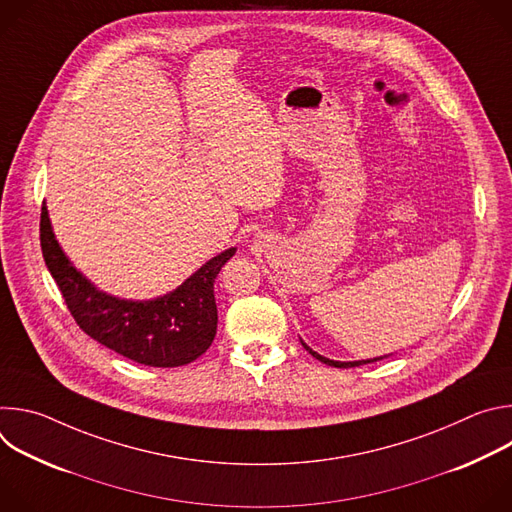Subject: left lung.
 Instances as JSON below:
<instances>
[{
  "label": "left lung",
  "instance_id": "1",
  "mask_svg": "<svg viewBox=\"0 0 512 512\" xmlns=\"http://www.w3.org/2000/svg\"><path fill=\"white\" fill-rule=\"evenodd\" d=\"M302 344H304V348L314 356V358H318L320 362H324V364H328V367H336V369H350V367H360V364H367V362H377V360H383V358H387V356H391V354H385V356H377V358H367V360H332V358H326V356H322V354H318L316 350H312L304 340H302Z\"/></svg>",
  "mask_w": 512,
  "mask_h": 512
}]
</instances>
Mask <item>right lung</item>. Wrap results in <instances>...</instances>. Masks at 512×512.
<instances>
[{
    "mask_svg": "<svg viewBox=\"0 0 512 512\" xmlns=\"http://www.w3.org/2000/svg\"><path fill=\"white\" fill-rule=\"evenodd\" d=\"M40 245L72 318L103 346L145 367L174 369L196 360L212 344L218 322L214 279L237 253L235 247L208 259L164 296L125 300L99 289L72 265L56 241L46 202L40 216Z\"/></svg>",
    "mask_w": 512,
    "mask_h": 512,
    "instance_id": "1",
    "label": "right lung"
}]
</instances>
